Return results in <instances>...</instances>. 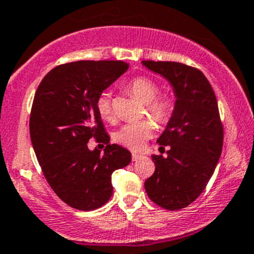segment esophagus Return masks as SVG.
I'll return each mask as SVG.
<instances>
[{"mask_svg": "<svg viewBox=\"0 0 254 254\" xmlns=\"http://www.w3.org/2000/svg\"><path fill=\"white\" fill-rule=\"evenodd\" d=\"M141 154H138V153H132V161H137V159H140L141 158Z\"/></svg>", "mask_w": 254, "mask_h": 254, "instance_id": "esophagus-1", "label": "esophagus"}]
</instances>
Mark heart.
<instances>
[{"instance_id": "heart-1", "label": "heart", "mask_w": 254, "mask_h": 254, "mask_svg": "<svg viewBox=\"0 0 254 254\" xmlns=\"http://www.w3.org/2000/svg\"><path fill=\"white\" fill-rule=\"evenodd\" d=\"M127 87L141 102L146 103V109L149 116L156 122L164 124L170 119L173 109H174V102L168 96L157 97L159 93V87L153 80L145 78V76H137L130 80ZM96 107L103 119H113V108H112L109 92L103 91L100 93L96 101ZM153 131L154 127L151 122L129 123L120 127L114 135V138L120 145L134 149V151H138L143 147L145 141L151 137Z\"/></svg>"}]
</instances>
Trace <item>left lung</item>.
I'll return each mask as SVG.
<instances>
[{
	"mask_svg": "<svg viewBox=\"0 0 254 254\" xmlns=\"http://www.w3.org/2000/svg\"><path fill=\"white\" fill-rule=\"evenodd\" d=\"M146 68L167 79L175 105L157 142L167 157L152 156L153 175L145 190L154 203L178 210L191 204L212 178L223 149L224 131L218 102L201 70L178 62L142 61Z\"/></svg>",
	"mask_w": 254,
	"mask_h": 254,
	"instance_id": "left-lung-1",
	"label": "left lung"
}]
</instances>
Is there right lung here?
I'll return each mask as SVG.
<instances>
[{"instance_id": "1", "label": "right lung", "mask_w": 254, "mask_h": 254, "mask_svg": "<svg viewBox=\"0 0 254 254\" xmlns=\"http://www.w3.org/2000/svg\"><path fill=\"white\" fill-rule=\"evenodd\" d=\"M129 68L120 61H78L53 68L37 87L30 114V138L47 183L68 205L102 207L113 193L112 173L131 162V153L111 145L96 101ZM106 143L103 152L89 139Z\"/></svg>"}]
</instances>
